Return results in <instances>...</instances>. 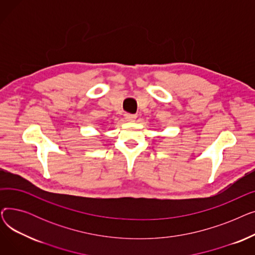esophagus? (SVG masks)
Segmentation results:
<instances>
[{
	"mask_svg": "<svg viewBox=\"0 0 255 255\" xmlns=\"http://www.w3.org/2000/svg\"><path fill=\"white\" fill-rule=\"evenodd\" d=\"M125 119L127 122H134L136 119V115H131V114H126L125 115Z\"/></svg>",
	"mask_w": 255,
	"mask_h": 255,
	"instance_id": "1",
	"label": "esophagus"
}]
</instances>
